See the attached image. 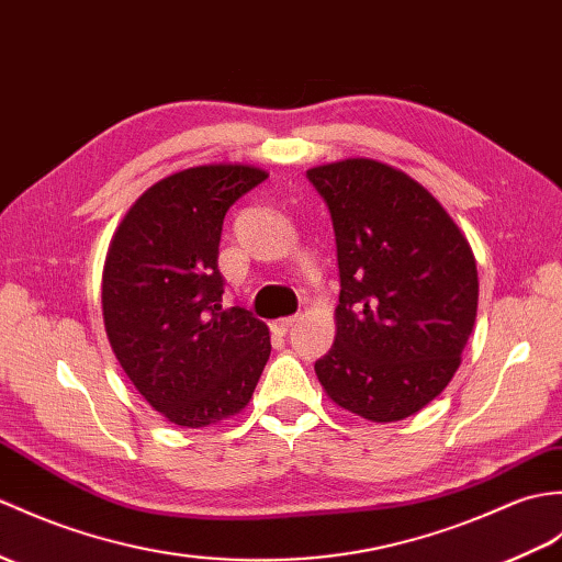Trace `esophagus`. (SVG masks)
Segmentation results:
<instances>
[{
	"mask_svg": "<svg viewBox=\"0 0 562 562\" xmlns=\"http://www.w3.org/2000/svg\"><path fill=\"white\" fill-rule=\"evenodd\" d=\"M296 321H299L296 316H290V318H280V321H272V325H270V328H272V333H278V335H284L286 330H290V328H292V325H294Z\"/></svg>",
	"mask_w": 562,
	"mask_h": 562,
	"instance_id": "34e87169",
	"label": "esophagus"
}]
</instances>
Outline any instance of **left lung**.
Masks as SVG:
<instances>
[{
  "label": "left lung",
  "instance_id": "obj_1",
  "mask_svg": "<svg viewBox=\"0 0 562 562\" xmlns=\"http://www.w3.org/2000/svg\"><path fill=\"white\" fill-rule=\"evenodd\" d=\"M333 217L340 304L316 375L337 407L402 422L448 387L476 321L464 232L424 184L371 158L306 169Z\"/></svg>",
  "mask_w": 562,
  "mask_h": 562
}]
</instances>
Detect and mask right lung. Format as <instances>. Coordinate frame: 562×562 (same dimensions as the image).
Instances as JSON below:
<instances>
[{
    "mask_svg": "<svg viewBox=\"0 0 562 562\" xmlns=\"http://www.w3.org/2000/svg\"><path fill=\"white\" fill-rule=\"evenodd\" d=\"M268 177L244 162L195 165L155 181L112 234L102 321L128 381L169 424L203 428L251 402L270 333L222 308L217 246L229 205Z\"/></svg>",
    "mask_w": 562,
    "mask_h": 562,
    "instance_id": "right-lung-1",
    "label": "right lung"
}]
</instances>
